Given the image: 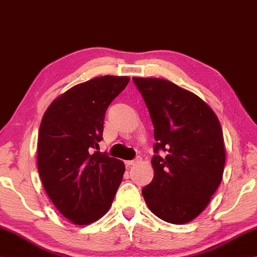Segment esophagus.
Returning a JSON list of instances; mask_svg holds the SVG:
<instances>
[{"instance_id":"34e87169","label":"esophagus","mask_w":257,"mask_h":257,"mask_svg":"<svg viewBox=\"0 0 257 257\" xmlns=\"http://www.w3.org/2000/svg\"><path fill=\"white\" fill-rule=\"evenodd\" d=\"M140 160H141L140 158H136V159H134V160H128V161H125V165H126V166H133V165L138 164Z\"/></svg>"}]
</instances>
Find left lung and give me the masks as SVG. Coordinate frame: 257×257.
<instances>
[{"label": "left lung", "instance_id": "8db88e82", "mask_svg": "<svg viewBox=\"0 0 257 257\" xmlns=\"http://www.w3.org/2000/svg\"><path fill=\"white\" fill-rule=\"evenodd\" d=\"M133 82L147 105L157 141L152 158L154 178L142 188L146 204L165 222H191L222 181V126L203 99L170 80L135 77Z\"/></svg>", "mask_w": 257, "mask_h": 257}]
</instances>
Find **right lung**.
Masks as SVG:
<instances>
[{"label":"right lung","instance_id":"1","mask_svg":"<svg viewBox=\"0 0 257 257\" xmlns=\"http://www.w3.org/2000/svg\"><path fill=\"white\" fill-rule=\"evenodd\" d=\"M128 83V77L104 76L78 84L54 99L42 117L39 174L54 206L78 225L104 216L122 183L124 164L100 153L98 142L106 109Z\"/></svg>","mask_w":257,"mask_h":257}]
</instances>
